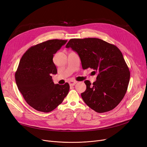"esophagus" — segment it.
I'll list each match as a JSON object with an SVG mask.
<instances>
[{
    "mask_svg": "<svg viewBox=\"0 0 147 147\" xmlns=\"http://www.w3.org/2000/svg\"><path fill=\"white\" fill-rule=\"evenodd\" d=\"M78 82L77 81H74V80H70L69 82V85H71V86H73V85H74L76 84Z\"/></svg>",
    "mask_w": 147,
    "mask_h": 147,
    "instance_id": "esophagus-1",
    "label": "esophagus"
}]
</instances>
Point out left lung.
Listing matches in <instances>:
<instances>
[{
    "label": "left lung",
    "mask_w": 147,
    "mask_h": 147,
    "mask_svg": "<svg viewBox=\"0 0 147 147\" xmlns=\"http://www.w3.org/2000/svg\"><path fill=\"white\" fill-rule=\"evenodd\" d=\"M66 48L78 53L84 69L90 68L97 75L93 84L84 81L86 89L81 96L85 104L100 113L114 109L125 94L130 78L120 50L97 38L71 39Z\"/></svg>",
    "instance_id": "obj_1"
}]
</instances>
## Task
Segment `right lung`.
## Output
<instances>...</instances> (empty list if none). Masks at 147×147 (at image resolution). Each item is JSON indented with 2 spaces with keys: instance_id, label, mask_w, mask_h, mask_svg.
<instances>
[{
  "instance_id": "obj_1",
  "label": "right lung",
  "mask_w": 147,
  "mask_h": 147,
  "mask_svg": "<svg viewBox=\"0 0 147 147\" xmlns=\"http://www.w3.org/2000/svg\"><path fill=\"white\" fill-rule=\"evenodd\" d=\"M67 42L53 39L32 46L20 59L16 82L27 104L37 111H53L68 93L69 84H54L51 76L57 73L54 54Z\"/></svg>"
}]
</instances>
